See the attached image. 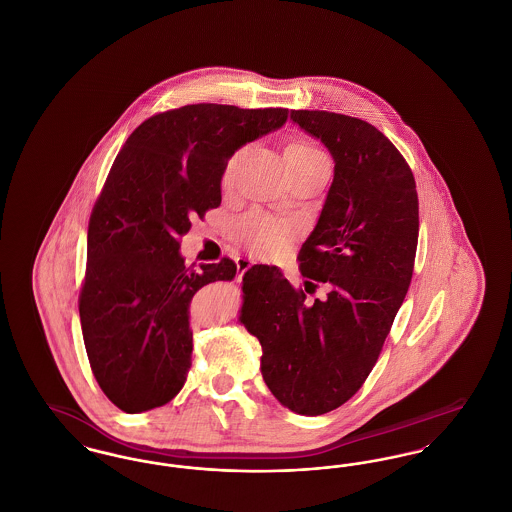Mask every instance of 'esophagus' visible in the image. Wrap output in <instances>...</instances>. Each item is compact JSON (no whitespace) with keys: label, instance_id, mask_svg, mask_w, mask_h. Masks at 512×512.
I'll return each mask as SVG.
<instances>
[{"label":"esophagus","instance_id":"34e87169","mask_svg":"<svg viewBox=\"0 0 512 512\" xmlns=\"http://www.w3.org/2000/svg\"><path fill=\"white\" fill-rule=\"evenodd\" d=\"M251 265H253V261H251L249 257H238V259H236V267H238V278H242L245 272L251 268Z\"/></svg>","mask_w":512,"mask_h":512}]
</instances>
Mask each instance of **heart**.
<instances>
[{"label": "heart", "mask_w": 512, "mask_h": 512, "mask_svg": "<svg viewBox=\"0 0 512 512\" xmlns=\"http://www.w3.org/2000/svg\"><path fill=\"white\" fill-rule=\"evenodd\" d=\"M286 161L292 163H305V161H315V159H326V155L318 147L309 144L307 140H292L286 149H284ZM238 163V153H234L222 172V182L230 184L234 178ZM295 226L290 220L274 219L267 213L261 211H251L247 213L244 219L238 222V236L253 253L270 257L282 251V247L290 240Z\"/></svg>", "instance_id": "1"}]
</instances>
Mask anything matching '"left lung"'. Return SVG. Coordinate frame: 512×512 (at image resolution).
I'll list each match as a JSON object with an SVG mask.
<instances>
[{
  "mask_svg": "<svg viewBox=\"0 0 512 512\" xmlns=\"http://www.w3.org/2000/svg\"><path fill=\"white\" fill-rule=\"evenodd\" d=\"M290 119L334 159L317 226L299 251L301 274L326 283L329 295L309 302L278 268L253 265L240 322L263 347L272 395L318 416L349 401L378 361L413 278L418 195L407 161L372 124L328 111Z\"/></svg>",
  "mask_w": 512,
  "mask_h": 512,
  "instance_id": "8db88e82",
  "label": "left lung"
}]
</instances>
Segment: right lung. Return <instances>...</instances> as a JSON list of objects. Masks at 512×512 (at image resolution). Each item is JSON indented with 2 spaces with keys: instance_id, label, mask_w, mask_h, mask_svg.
<instances>
[{
  "instance_id": "right-lung-1",
  "label": "right lung",
  "mask_w": 512,
  "mask_h": 512,
  "mask_svg": "<svg viewBox=\"0 0 512 512\" xmlns=\"http://www.w3.org/2000/svg\"><path fill=\"white\" fill-rule=\"evenodd\" d=\"M286 121L280 107L184 105L142 122L117 155L90 217L78 311L99 388L124 413L161 407L182 390L194 349L190 301L211 282L234 280L238 267H186L180 238L195 215L219 207L228 159Z\"/></svg>"
}]
</instances>
